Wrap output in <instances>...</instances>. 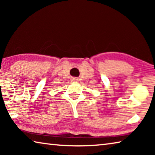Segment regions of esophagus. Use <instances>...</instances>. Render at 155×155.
Segmentation results:
<instances>
[{"instance_id": "1", "label": "esophagus", "mask_w": 155, "mask_h": 155, "mask_svg": "<svg viewBox=\"0 0 155 155\" xmlns=\"http://www.w3.org/2000/svg\"><path fill=\"white\" fill-rule=\"evenodd\" d=\"M72 81H74V82H76V81H77V78H72Z\"/></svg>"}]
</instances>
